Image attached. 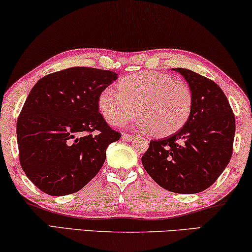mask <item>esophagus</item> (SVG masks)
Returning a JSON list of instances; mask_svg holds the SVG:
<instances>
[{
    "label": "esophagus",
    "instance_id": "1",
    "mask_svg": "<svg viewBox=\"0 0 252 252\" xmlns=\"http://www.w3.org/2000/svg\"><path fill=\"white\" fill-rule=\"evenodd\" d=\"M133 138H134V136H132V134H129V133H123V134H122V139H123V140L130 141V140H132Z\"/></svg>",
    "mask_w": 252,
    "mask_h": 252
}]
</instances>
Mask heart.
Masks as SVG:
<instances>
[{
  "label": "heart",
  "instance_id": "b5f03b06",
  "mask_svg": "<svg viewBox=\"0 0 252 252\" xmlns=\"http://www.w3.org/2000/svg\"><path fill=\"white\" fill-rule=\"evenodd\" d=\"M119 89L105 88L98 98L100 113L112 126H122L138 112L139 126L156 136H167L189 119L191 89L170 74L144 71L122 79Z\"/></svg>",
  "mask_w": 252,
  "mask_h": 252
}]
</instances>
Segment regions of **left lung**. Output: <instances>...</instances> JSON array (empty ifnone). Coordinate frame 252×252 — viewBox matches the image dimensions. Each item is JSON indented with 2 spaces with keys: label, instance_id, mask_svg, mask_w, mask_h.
Instances as JSON below:
<instances>
[{
  "label": "left lung",
  "instance_id": "obj_1",
  "mask_svg": "<svg viewBox=\"0 0 252 252\" xmlns=\"http://www.w3.org/2000/svg\"><path fill=\"white\" fill-rule=\"evenodd\" d=\"M192 93L186 125L171 136L152 140L141 157L157 185L176 193H198L223 173L233 153L235 118L223 90L193 71L176 67Z\"/></svg>",
  "mask_w": 252,
  "mask_h": 252
}]
</instances>
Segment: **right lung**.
I'll return each instance as SVG.
<instances>
[{
	"label": "right lung",
	"mask_w": 252,
	"mask_h": 252,
	"mask_svg": "<svg viewBox=\"0 0 252 252\" xmlns=\"http://www.w3.org/2000/svg\"><path fill=\"white\" fill-rule=\"evenodd\" d=\"M116 78L74 66L47 74L30 90L17 121L19 160L43 192H77L102 168L107 146L121 133L99 113L98 98Z\"/></svg>",
	"instance_id": "1"
}]
</instances>
